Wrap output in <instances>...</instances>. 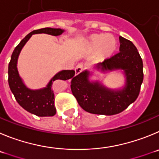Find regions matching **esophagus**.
Masks as SVG:
<instances>
[{
	"instance_id": "obj_1",
	"label": "esophagus",
	"mask_w": 159,
	"mask_h": 159,
	"mask_svg": "<svg viewBox=\"0 0 159 159\" xmlns=\"http://www.w3.org/2000/svg\"><path fill=\"white\" fill-rule=\"evenodd\" d=\"M83 69H84V66H83L82 64H78L76 67H75V74L78 75L79 74H81L82 72Z\"/></svg>"
}]
</instances>
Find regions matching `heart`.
<instances>
[{
  "label": "heart",
  "mask_w": 159,
  "mask_h": 159,
  "mask_svg": "<svg viewBox=\"0 0 159 159\" xmlns=\"http://www.w3.org/2000/svg\"><path fill=\"white\" fill-rule=\"evenodd\" d=\"M82 48L88 53L97 51L100 56L109 58L116 50V41L108 34H94L82 43Z\"/></svg>",
  "instance_id": "1"
}]
</instances>
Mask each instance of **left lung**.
<instances>
[{"mask_svg": "<svg viewBox=\"0 0 159 159\" xmlns=\"http://www.w3.org/2000/svg\"><path fill=\"white\" fill-rule=\"evenodd\" d=\"M120 52L96 65L102 72L123 70L126 77L122 89L113 90L99 81L90 82L89 72L85 70L71 81V90L80 106L89 113L111 116L128 108L137 99L143 81V60L135 46L122 36L119 37Z\"/></svg>", "mask_w": 159, "mask_h": 159, "instance_id": "left-lung-1", "label": "left lung"}]
</instances>
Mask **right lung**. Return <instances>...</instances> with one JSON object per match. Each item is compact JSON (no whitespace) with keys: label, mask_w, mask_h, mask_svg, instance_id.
Segmentation results:
<instances>
[{"label":"right lung","mask_w":159,"mask_h":159,"mask_svg":"<svg viewBox=\"0 0 159 159\" xmlns=\"http://www.w3.org/2000/svg\"><path fill=\"white\" fill-rule=\"evenodd\" d=\"M64 30L61 28H44L34 30L20 41L14 49L8 64V85L18 104L26 111L38 116H53L56 113L55 107V93L53 91V82L56 80L74 79V70H62L51 78L47 87L40 89H30L23 82L17 70V60L23 47L34 34L46 33L51 35H62Z\"/></svg>","instance_id":"add662e5"}]
</instances>
